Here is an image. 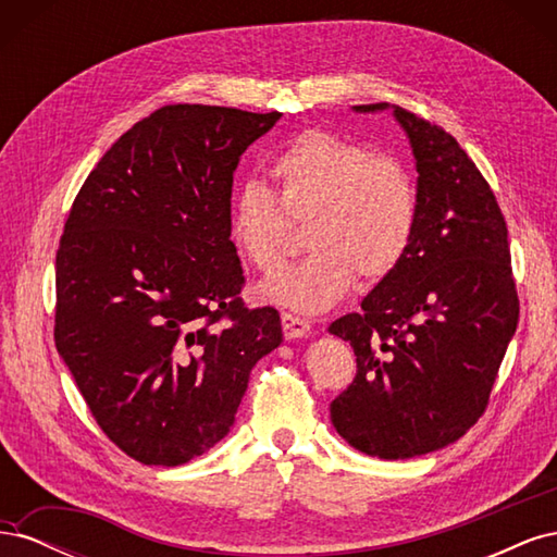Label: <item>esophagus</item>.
Here are the masks:
<instances>
[{
    "mask_svg": "<svg viewBox=\"0 0 557 557\" xmlns=\"http://www.w3.org/2000/svg\"><path fill=\"white\" fill-rule=\"evenodd\" d=\"M281 323H283V334L285 339H299V336H307L311 332V323L305 318H299L295 313H281Z\"/></svg>",
    "mask_w": 557,
    "mask_h": 557,
    "instance_id": "1",
    "label": "esophagus"
}]
</instances>
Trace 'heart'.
Wrapping results in <instances>:
<instances>
[{"label":"heart","instance_id":"1","mask_svg":"<svg viewBox=\"0 0 557 557\" xmlns=\"http://www.w3.org/2000/svg\"><path fill=\"white\" fill-rule=\"evenodd\" d=\"M276 195L239 185L230 242L260 272L288 252L293 223H307L305 260L262 283V297L307 313L339 301L352 278L376 283L407 258L418 230V188L409 166L330 129H307L274 156Z\"/></svg>","mask_w":557,"mask_h":557}]
</instances>
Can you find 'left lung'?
<instances>
[{"mask_svg": "<svg viewBox=\"0 0 557 557\" xmlns=\"http://www.w3.org/2000/svg\"><path fill=\"white\" fill-rule=\"evenodd\" d=\"M395 115L416 156V237L362 311L330 325L358 362L330 404L332 423L350 446L383 460L444 448L476 423L520 313L493 188L444 127L401 107Z\"/></svg>", "mask_w": 557, "mask_h": 557, "instance_id": "8db88e82", "label": "left lung"}]
</instances>
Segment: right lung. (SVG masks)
<instances>
[{
	"instance_id": "add662e5",
	"label": "right lung",
	"mask_w": 557,
	"mask_h": 557,
	"mask_svg": "<svg viewBox=\"0 0 557 557\" xmlns=\"http://www.w3.org/2000/svg\"><path fill=\"white\" fill-rule=\"evenodd\" d=\"M278 111L166 104L97 162L55 256V346L109 440L176 467L230 432L281 318L250 309L232 181Z\"/></svg>"
}]
</instances>
